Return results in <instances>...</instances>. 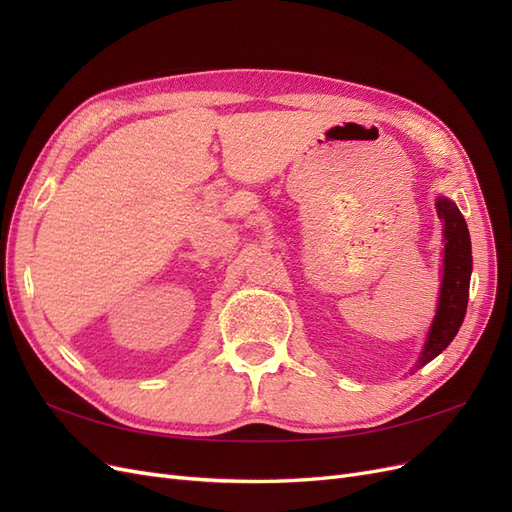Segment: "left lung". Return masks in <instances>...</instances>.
Segmentation results:
<instances>
[{"mask_svg": "<svg viewBox=\"0 0 512 512\" xmlns=\"http://www.w3.org/2000/svg\"><path fill=\"white\" fill-rule=\"evenodd\" d=\"M438 218L444 224V277L440 290L438 314L433 318L427 344L421 356V365L429 363L453 342L463 316L468 309L470 273H472V245L468 224L455 203L438 198Z\"/></svg>", "mask_w": 512, "mask_h": 512, "instance_id": "1", "label": "left lung"}]
</instances>
